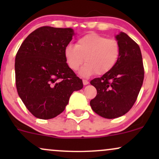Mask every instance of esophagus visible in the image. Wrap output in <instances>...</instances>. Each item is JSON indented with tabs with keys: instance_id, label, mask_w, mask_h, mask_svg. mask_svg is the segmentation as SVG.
<instances>
[{
	"instance_id": "obj_1",
	"label": "esophagus",
	"mask_w": 159,
	"mask_h": 159,
	"mask_svg": "<svg viewBox=\"0 0 159 159\" xmlns=\"http://www.w3.org/2000/svg\"><path fill=\"white\" fill-rule=\"evenodd\" d=\"M89 84V81L87 80H83V84L84 85H87Z\"/></svg>"
}]
</instances>
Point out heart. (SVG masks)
<instances>
[{"instance_id":"obj_1","label":"heart","mask_w":159,"mask_h":159,"mask_svg":"<svg viewBox=\"0 0 159 159\" xmlns=\"http://www.w3.org/2000/svg\"><path fill=\"white\" fill-rule=\"evenodd\" d=\"M64 55L72 71H77L85 61L79 73L83 77H90L95 72L103 75L114 68L120 58V47L116 39L91 33L79 38L75 46L67 45Z\"/></svg>"}]
</instances>
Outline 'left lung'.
<instances>
[{"label":"left lung","mask_w":159,"mask_h":159,"mask_svg":"<svg viewBox=\"0 0 159 159\" xmlns=\"http://www.w3.org/2000/svg\"><path fill=\"white\" fill-rule=\"evenodd\" d=\"M115 38L120 47L117 63L108 72L90 81L97 90L90 106L95 113L107 119L123 116L132 108L144 78L139 45L123 32Z\"/></svg>","instance_id":"1"}]
</instances>
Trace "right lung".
Segmentation results:
<instances>
[{
	"label": "right lung",
	"mask_w": 159,
	"mask_h": 159,
	"mask_svg": "<svg viewBox=\"0 0 159 159\" xmlns=\"http://www.w3.org/2000/svg\"><path fill=\"white\" fill-rule=\"evenodd\" d=\"M75 34L72 28L41 27L24 40L16 56L18 94L31 114L42 120L61 114L82 80L67 65L64 50Z\"/></svg>",
	"instance_id": "obj_1"
}]
</instances>
